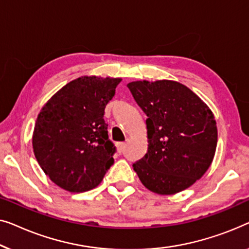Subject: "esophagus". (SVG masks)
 Masks as SVG:
<instances>
[{"instance_id":"obj_1","label":"esophagus","mask_w":249,"mask_h":249,"mask_svg":"<svg viewBox=\"0 0 249 249\" xmlns=\"http://www.w3.org/2000/svg\"><path fill=\"white\" fill-rule=\"evenodd\" d=\"M124 149H125V143H124V142L117 143V150H118V152L122 153V152L124 151Z\"/></svg>"}]
</instances>
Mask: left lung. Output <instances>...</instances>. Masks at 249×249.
I'll return each mask as SVG.
<instances>
[{
    "instance_id": "1",
    "label": "left lung",
    "mask_w": 249,
    "mask_h": 249,
    "mask_svg": "<svg viewBox=\"0 0 249 249\" xmlns=\"http://www.w3.org/2000/svg\"><path fill=\"white\" fill-rule=\"evenodd\" d=\"M127 87L148 116V151L133 163L140 180L161 195L186 190L214 157L218 131L212 111L179 82L134 81Z\"/></svg>"
}]
</instances>
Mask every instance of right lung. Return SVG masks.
<instances>
[{
  "instance_id": "add662e5",
  "label": "right lung",
  "mask_w": 249,
  "mask_h": 249,
  "mask_svg": "<svg viewBox=\"0 0 249 249\" xmlns=\"http://www.w3.org/2000/svg\"><path fill=\"white\" fill-rule=\"evenodd\" d=\"M122 79L81 76L41 108L33 148L44 173L63 190L82 193L101 183L116 152L108 138L105 108Z\"/></svg>"
}]
</instances>
